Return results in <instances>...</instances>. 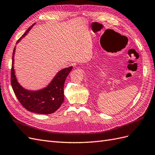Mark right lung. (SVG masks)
<instances>
[{
	"mask_svg": "<svg viewBox=\"0 0 155 155\" xmlns=\"http://www.w3.org/2000/svg\"><path fill=\"white\" fill-rule=\"evenodd\" d=\"M35 23L31 25L17 41L19 43L24 38ZM14 47L12 55V64L11 70V84L18 100L24 107L30 112L49 114L53 113L59 108L64 101V84L67 77L73 69V67H66L58 71L52 80L45 88L38 90L26 89L19 84L15 76L14 65Z\"/></svg>",
	"mask_w": 155,
	"mask_h": 155,
	"instance_id": "obj_1",
	"label": "right lung"
}]
</instances>
